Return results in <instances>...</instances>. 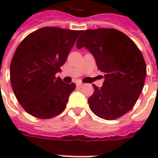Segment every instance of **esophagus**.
Masks as SVG:
<instances>
[{
    "label": "esophagus",
    "instance_id": "34e87169",
    "mask_svg": "<svg viewBox=\"0 0 158 158\" xmlns=\"http://www.w3.org/2000/svg\"><path fill=\"white\" fill-rule=\"evenodd\" d=\"M76 85H77L78 87H82V86H83V83H82V82H78Z\"/></svg>",
    "mask_w": 158,
    "mask_h": 158
}]
</instances>
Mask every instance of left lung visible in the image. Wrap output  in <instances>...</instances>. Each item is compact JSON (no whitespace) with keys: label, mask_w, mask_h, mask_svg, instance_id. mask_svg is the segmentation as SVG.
<instances>
[{"label":"left lung","mask_w":158,"mask_h":158,"mask_svg":"<svg viewBox=\"0 0 158 158\" xmlns=\"http://www.w3.org/2000/svg\"><path fill=\"white\" fill-rule=\"evenodd\" d=\"M76 47L87 48L105 75L103 86H93L94 92L88 99L90 110L107 120L129 112L143 90L147 72L135 42L118 30L99 28L83 31Z\"/></svg>","instance_id":"8db88e82"}]
</instances>
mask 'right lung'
I'll list each match as a JSON object with an SVG mask.
<instances>
[{"mask_svg":"<svg viewBox=\"0 0 158 158\" xmlns=\"http://www.w3.org/2000/svg\"><path fill=\"white\" fill-rule=\"evenodd\" d=\"M82 31L44 27L24 38L10 63V82L22 107L34 117L51 118L66 108L74 82H62L56 73Z\"/></svg>","mask_w":158,"mask_h":158,"instance_id":"1","label":"right lung"}]
</instances>
